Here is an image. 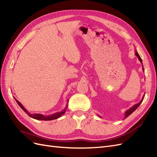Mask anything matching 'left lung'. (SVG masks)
I'll return each mask as SVG.
<instances>
[{
	"instance_id": "left-lung-1",
	"label": "left lung",
	"mask_w": 157,
	"mask_h": 157,
	"mask_svg": "<svg viewBox=\"0 0 157 157\" xmlns=\"http://www.w3.org/2000/svg\"><path fill=\"white\" fill-rule=\"evenodd\" d=\"M135 54H136V56L137 57V58H138L139 60L140 61L141 63L142 64V68H143V71H144V67H143V63H142V59H141V57L140 56L139 54L137 53V52L136 50V52H135ZM144 96H145V95H144V96H143V98H142L141 100L138 103H136V105H134V106H132V107H130L129 109H128V110H126V112H125V115H124V119H125L126 118H127L128 116L130 115L131 114H132L133 112H134V111L136 110V109L140 105V104L142 103V101H143V100H144ZM98 116H99V117H100V116H99V115H98Z\"/></svg>"
}]
</instances>
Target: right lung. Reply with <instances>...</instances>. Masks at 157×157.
Masks as SVG:
<instances>
[{
  "mask_svg": "<svg viewBox=\"0 0 157 157\" xmlns=\"http://www.w3.org/2000/svg\"><path fill=\"white\" fill-rule=\"evenodd\" d=\"M14 99H16V102L17 103V104L19 105H20V107L23 109V111H25V113H27L28 115H29L30 117L34 118V119H36V120H40V121H52V120H54V119H57V118H59L60 117L62 116L63 114L66 112V109H67L68 107V102H69V99H68V101H67V104L66 105L64 109H63L62 111H60V112H57L54 114H52V115H48V116H45V115H42V114H39V113H35V114H31L30 113L28 112V111L26 110V109L23 107L22 105V104L17 101V99L14 98Z\"/></svg>",
  "mask_w": 157,
  "mask_h": 157,
  "instance_id": "obj_1",
  "label": "right lung"
}]
</instances>
